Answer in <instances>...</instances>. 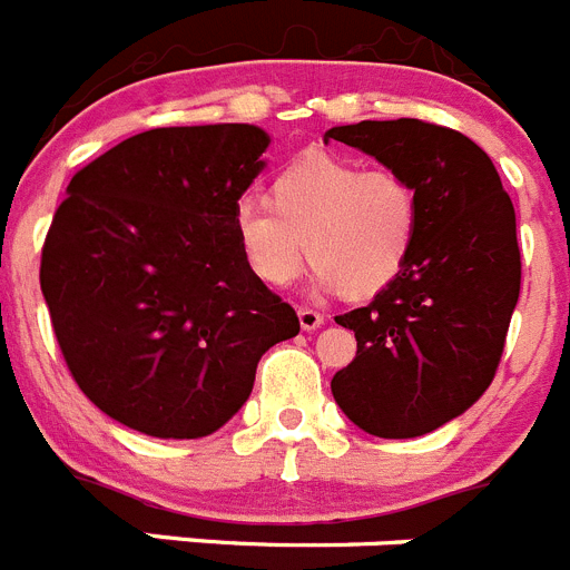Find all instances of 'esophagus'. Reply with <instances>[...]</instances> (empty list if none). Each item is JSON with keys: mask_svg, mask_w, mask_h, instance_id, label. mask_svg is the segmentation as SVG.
Here are the masks:
<instances>
[{"mask_svg": "<svg viewBox=\"0 0 570 570\" xmlns=\"http://www.w3.org/2000/svg\"><path fill=\"white\" fill-rule=\"evenodd\" d=\"M296 316H299V328L302 331H316L325 325V316L320 314V311L314 308H299L296 311Z\"/></svg>", "mask_w": 570, "mask_h": 570, "instance_id": "obj_1", "label": "esophagus"}]
</instances>
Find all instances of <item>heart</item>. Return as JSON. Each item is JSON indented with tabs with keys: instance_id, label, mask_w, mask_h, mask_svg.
Listing matches in <instances>:
<instances>
[{
	"instance_id": "1",
	"label": "heart",
	"mask_w": 570,
	"mask_h": 570,
	"mask_svg": "<svg viewBox=\"0 0 570 570\" xmlns=\"http://www.w3.org/2000/svg\"><path fill=\"white\" fill-rule=\"evenodd\" d=\"M268 202L236 205L234 236L250 274L271 288L291 285L308 250L316 288L371 299L414 250L420 196L394 168L305 150L276 170Z\"/></svg>"
}]
</instances>
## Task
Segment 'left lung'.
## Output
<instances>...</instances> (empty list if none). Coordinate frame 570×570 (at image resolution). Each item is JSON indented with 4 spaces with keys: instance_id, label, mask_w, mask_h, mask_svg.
<instances>
[{
    "instance_id": "8db88e82",
    "label": "left lung",
    "mask_w": 570,
    "mask_h": 570,
    "mask_svg": "<svg viewBox=\"0 0 570 570\" xmlns=\"http://www.w3.org/2000/svg\"><path fill=\"white\" fill-rule=\"evenodd\" d=\"M400 170L420 196L405 268L367 308L336 316L356 336L331 394L365 434L411 440L465 414L491 385L520 299L517 214L491 156L420 119L325 130Z\"/></svg>"
}]
</instances>
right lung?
Here are the masks:
<instances>
[{"mask_svg":"<svg viewBox=\"0 0 570 570\" xmlns=\"http://www.w3.org/2000/svg\"><path fill=\"white\" fill-rule=\"evenodd\" d=\"M268 145L245 122L154 128L70 179L39 282L70 374L110 420L156 440L214 434L262 354L299 334L234 236Z\"/></svg>","mask_w":570,"mask_h":570,"instance_id":"right-lung-1","label":"right lung"}]
</instances>
